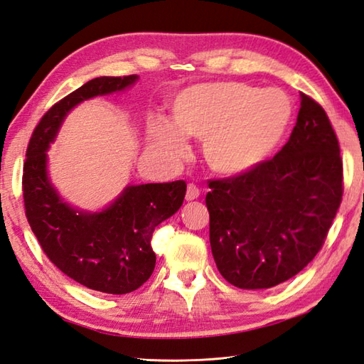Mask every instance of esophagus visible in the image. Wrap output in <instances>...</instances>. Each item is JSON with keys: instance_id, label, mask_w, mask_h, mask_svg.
<instances>
[{"instance_id": "34e87169", "label": "esophagus", "mask_w": 364, "mask_h": 364, "mask_svg": "<svg viewBox=\"0 0 364 364\" xmlns=\"http://www.w3.org/2000/svg\"><path fill=\"white\" fill-rule=\"evenodd\" d=\"M198 196H200V191H198L196 184H188V189H186V200H188V202H192V200L198 198Z\"/></svg>"}]
</instances>
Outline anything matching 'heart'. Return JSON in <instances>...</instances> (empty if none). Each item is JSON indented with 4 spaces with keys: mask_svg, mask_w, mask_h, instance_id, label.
Segmentation results:
<instances>
[{
    "mask_svg": "<svg viewBox=\"0 0 364 364\" xmlns=\"http://www.w3.org/2000/svg\"><path fill=\"white\" fill-rule=\"evenodd\" d=\"M291 98L280 89L245 82L194 84L170 102V120H149L154 149L172 159L188 154L186 137L203 141V154L215 173L241 176L272 156L289 131Z\"/></svg>",
    "mask_w": 364,
    "mask_h": 364,
    "instance_id": "b5f03b06",
    "label": "heart"
}]
</instances>
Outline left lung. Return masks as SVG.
<instances>
[{
    "mask_svg": "<svg viewBox=\"0 0 364 364\" xmlns=\"http://www.w3.org/2000/svg\"><path fill=\"white\" fill-rule=\"evenodd\" d=\"M210 242L236 288L269 289L311 262L343 198L339 144L322 106L300 94L297 123L272 159L210 181Z\"/></svg>",
    "mask_w": 364,
    "mask_h": 364,
    "instance_id": "8db88e82",
    "label": "left lung"
}]
</instances>
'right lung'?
<instances>
[{
	"label": "right lung",
	"mask_w": 364,
	"mask_h": 364,
	"mask_svg": "<svg viewBox=\"0 0 364 364\" xmlns=\"http://www.w3.org/2000/svg\"><path fill=\"white\" fill-rule=\"evenodd\" d=\"M137 80V75L100 76L60 100L36 127L23 167L26 218L42 250L67 277L106 294H128L149 280L156 264L151 235L180 210L186 183L128 184L103 210L84 211L53 186L46 151L75 106L127 90Z\"/></svg>",
	"instance_id": "1"
}]
</instances>
